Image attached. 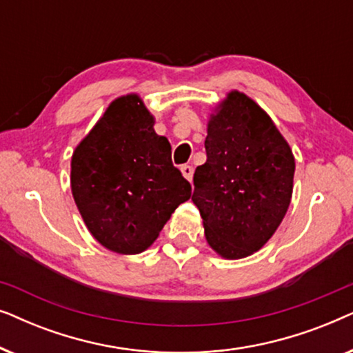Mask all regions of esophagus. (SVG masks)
Returning <instances> with one entry per match:
<instances>
[{
	"label": "esophagus",
	"mask_w": 353,
	"mask_h": 353,
	"mask_svg": "<svg viewBox=\"0 0 353 353\" xmlns=\"http://www.w3.org/2000/svg\"><path fill=\"white\" fill-rule=\"evenodd\" d=\"M181 173L185 175L186 180H192V173H194V168H192V165H188V163H185V165H181Z\"/></svg>",
	"instance_id": "1"
}]
</instances>
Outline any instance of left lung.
Instances as JSON below:
<instances>
[{
  "mask_svg": "<svg viewBox=\"0 0 353 353\" xmlns=\"http://www.w3.org/2000/svg\"><path fill=\"white\" fill-rule=\"evenodd\" d=\"M207 161L194 172L192 202L207 243L225 259H243L272 238L292 196L296 162L272 119L231 91L210 119Z\"/></svg>",
  "mask_w": 353,
  "mask_h": 353,
  "instance_id": "1",
  "label": "left lung"
}]
</instances>
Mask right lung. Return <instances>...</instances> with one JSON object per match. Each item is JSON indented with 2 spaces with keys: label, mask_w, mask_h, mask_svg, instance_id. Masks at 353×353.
Masks as SVG:
<instances>
[{
  "label": "right lung",
  "mask_w": 353,
  "mask_h": 353,
  "mask_svg": "<svg viewBox=\"0 0 353 353\" xmlns=\"http://www.w3.org/2000/svg\"><path fill=\"white\" fill-rule=\"evenodd\" d=\"M137 94L109 105L72 156V194L90 233L119 254H139L191 197L172 146Z\"/></svg>",
  "instance_id": "right-lung-1"
}]
</instances>
